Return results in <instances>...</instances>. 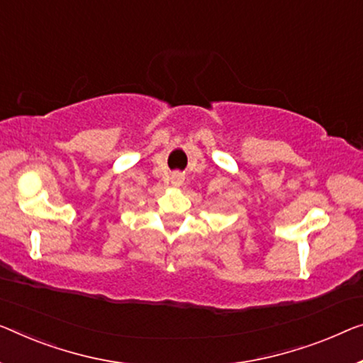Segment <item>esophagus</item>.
I'll return each mask as SVG.
<instances>
[{
	"mask_svg": "<svg viewBox=\"0 0 363 363\" xmlns=\"http://www.w3.org/2000/svg\"><path fill=\"white\" fill-rule=\"evenodd\" d=\"M176 181H179V179H177V177H176Z\"/></svg>",
	"mask_w": 363,
	"mask_h": 363,
	"instance_id": "1",
	"label": "esophagus"
}]
</instances>
